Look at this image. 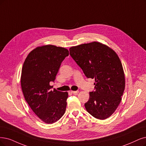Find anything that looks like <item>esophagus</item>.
<instances>
[{
	"mask_svg": "<svg viewBox=\"0 0 146 146\" xmlns=\"http://www.w3.org/2000/svg\"><path fill=\"white\" fill-rule=\"evenodd\" d=\"M70 92H71L73 94H76V93H78L79 91H71Z\"/></svg>",
	"mask_w": 146,
	"mask_h": 146,
	"instance_id": "esophagus-1",
	"label": "esophagus"
}]
</instances>
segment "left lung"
<instances>
[{
  "label": "left lung",
  "instance_id": "8db88e82",
  "mask_svg": "<svg viewBox=\"0 0 146 146\" xmlns=\"http://www.w3.org/2000/svg\"><path fill=\"white\" fill-rule=\"evenodd\" d=\"M69 50L86 77L95 79V90L90 92L86 110L98 119L110 117L119 105L125 88L119 57L112 48L97 41L73 46Z\"/></svg>",
  "mask_w": 146,
  "mask_h": 146
}]
</instances>
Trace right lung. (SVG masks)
<instances>
[{
  "label": "right lung",
  "instance_id": "1",
  "mask_svg": "<svg viewBox=\"0 0 146 146\" xmlns=\"http://www.w3.org/2000/svg\"><path fill=\"white\" fill-rule=\"evenodd\" d=\"M69 52L53 45L37 47L32 50L23 63L21 87L25 99L32 110L46 123L60 119L67 106V92L54 89V82L61 62Z\"/></svg>",
  "mask_w": 146,
  "mask_h": 146
}]
</instances>
